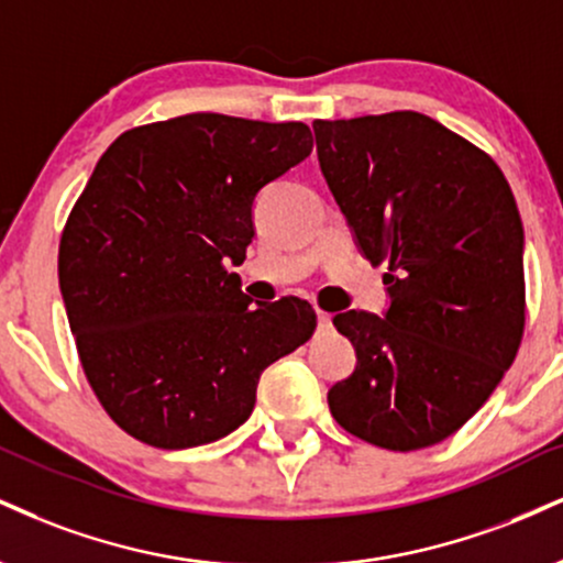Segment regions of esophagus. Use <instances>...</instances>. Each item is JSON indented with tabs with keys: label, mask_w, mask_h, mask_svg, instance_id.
Instances as JSON below:
<instances>
[{
	"label": "esophagus",
	"mask_w": 563,
	"mask_h": 563,
	"mask_svg": "<svg viewBox=\"0 0 563 563\" xmlns=\"http://www.w3.org/2000/svg\"><path fill=\"white\" fill-rule=\"evenodd\" d=\"M317 324H320V330H330L333 328V317L328 311H317Z\"/></svg>",
	"instance_id": "1"
}]
</instances>
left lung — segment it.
Wrapping results in <instances>:
<instances>
[{"label":"left lung","mask_w":563,"mask_h":563,"mask_svg":"<svg viewBox=\"0 0 563 563\" xmlns=\"http://www.w3.org/2000/svg\"><path fill=\"white\" fill-rule=\"evenodd\" d=\"M317 157L356 249L383 275V317L335 314L356 367L328 390L335 422L388 451L453 435L525 333V228L498 165L411 110L317 120Z\"/></svg>","instance_id":"left-lung-1"}]
</instances>
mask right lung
<instances>
[{"mask_svg": "<svg viewBox=\"0 0 563 563\" xmlns=\"http://www.w3.org/2000/svg\"><path fill=\"white\" fill-rule=\"evenodd\" d=\"M311 154L303 123L194 112L125 131L101 154L59 241L80 364L114 422L194 449L252 417L262 372L307 343L309 301L252 303L241 277L254 201Z\"/></svg>", "mask_w": 563, "mask_h": 563, "instance_id": "add662e5", "label": "right lung"}]
</instances>
